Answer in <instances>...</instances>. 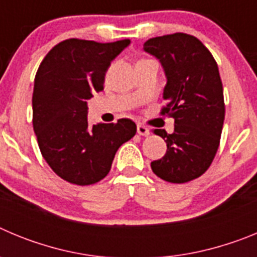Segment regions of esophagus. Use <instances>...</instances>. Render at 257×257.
I'll list each match as a JSON object with an SVG mask.
<instances>
[{
	"instance_id": "1",
	"label": "esophagus",
	"mask_w": 257,
	"mask_h": 257,
	"mask_svg": "<svg viewBox=\"0 0 257 257\" xmlns=\"http://www.w3.org/2000/svg\"><path fill=\"white\" fill-rule=\"evenodd\" d=\"M136 130H138V134L142 136H148L149 134H151V131H149V128L147 126H144V124H138V127H136Z\"/></svg>"
}]
</instances>
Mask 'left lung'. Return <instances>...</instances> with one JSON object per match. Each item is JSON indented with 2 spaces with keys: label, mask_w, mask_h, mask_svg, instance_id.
Wrapping results in <instances>:
<instances>
[{
  "label": "left lung",
  "mask_w": 257,
  "mask_h": 257,
  "mask_svg": "<svg viewBox=\"0 0 257 257\" xmlns=\"http://www.w3.org/2000/svg\"><path fill=\"white\" fill-rule=\"evenodd\" d=\"M161 63L166 82L162 114L175 119L174 133L156 130L167 151L151 167L170 183H187L210 167L219 148L225 117L216 61L198 38L185 33L151 38L143 47Z\"/></svg>",
  "instance_id": "left-lung-1"
}]
</instances>
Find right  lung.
Listing matches in <instances>:
<instances>
[{
    "label": "right lung",
    "instance_id": "1",
    "mask_svg": "<svg viewBox=\"0 0 257 257\" xmlns=\"http://www.w3.org/2000/svg\"><path fill=\"white\" fill-rule=\"evenodd\" d=\"M130 40L108 44L70 38L52 47L41 63L32 97L33 130L45 161L61 179L77 185L108 175L115 152L136 134V124L88 126L87 100L103 90L110 61Z\"/></svg>",
    "mask_w": 257,
    "mask_h": 257
}]
</instances>
